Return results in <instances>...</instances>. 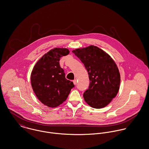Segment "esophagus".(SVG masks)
<instances>
[{
  "mask_svg": "<svg viewBox=\"0 0 149 149\" xmlns=\"http://www.w3.org/2000/svg\"><path fill=\"white\" fill-rule=\"evenodd\" d=\"M77 80H76V79H75V80H74V81H73V83H74V84L75 85L77 84Z\"/></svg>",
  "mask_w": 149,
  "mask_h": 149,
  "instance_id": "34e87169",
  "label": "esophagus"
}]
</instances>
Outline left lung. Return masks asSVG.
Listing matches in <instances>:
<instances>
[{
  "instance_id": "8db88e82",
  "label": "left lung",
  "mask_w": 149,
  "mask_h": 149,
  "mask_svg": "<svg viewBox=\"0 0 149 149\" xmlns=\"http://www.w3.org/2000/svg\"><path fill=\"white\" fill-rule=\"evenodd\" d=\"M84 64L90 81L83 94L85 102L91 107L107 106L118 93L120 76L113 58L105 51L93 45L72 51Z\"/></svg>"
}]
</instances>
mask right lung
<instances>
[{"mask_svg":"<svg viewBox=\"0 0 149 149\" xmlns=\"http://www.w3.org/2000/svg\"><path fill=\"white\" fill-rule=\"evenodd\" d=\"M66 48H54L43 55L33 67L31 83L33 92L43 104L56 107L66 100L72 82L67 80L59 65L60 58L69 54Z\"/></svg>","mask_w":149,"mask_h":149,"instance_id":"obj_1","label":"right lung"}]
</instances>
